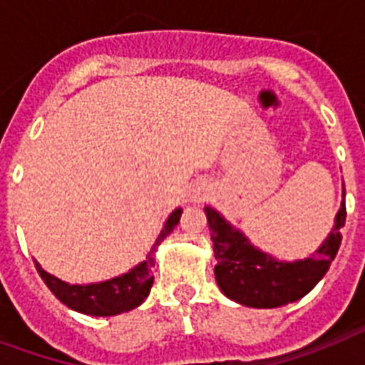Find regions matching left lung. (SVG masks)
<instances>
[{"label": "left lung", "mask_w": 365, "mask_h": 365, "mask_svg": "<svg viewBox=\"0 0 365 365\" xmlns=\"http://www.w3.org/2000/svg\"><path fill=\"white\" fill-rule=\"evenodd\" d=\"M203 211L217 259L215 279L222 293L251 309H278L304 297L329 270L341 245V228L346 219L344 185L343 202L333 219L331 232L312 255L297 261H279L251 244V240L217 209L205 205Z\"/></svg>", "instance_id": "left-lung-1"}]
</instances>
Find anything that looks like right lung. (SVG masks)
Listing matches in <instances>:
<instances>
[{
    "mask_svg": "<svg viewBox=\"0 0 365 365\" xmlns=\"http://www.w3.org/2000/svg\"><path fill=\"white\" fill-rule=\"evenodd\" d=\"M180 213H182V207H177L175 211H171L168 221L163 222L162 232L158 234L156 242L152 244L144 261L129 268L127 272L110 279H104V282L68 284L64 279L56 278L47 270H43L38 261L34 262H36V268H38L41 279L53 291V295L61 303L66 304L68 309L87 316L123 314V312H129V310L140 307L144 303V299L148 297L152 284H154V274H152V268H154V262H156L154 255H156L160 244L179 225Z\"/></svg>",
    "mask_w": 365,
    "mask_h": 365,
    "instance_id": "add662e5",
    "label": "right lung"
}]
</instances>
